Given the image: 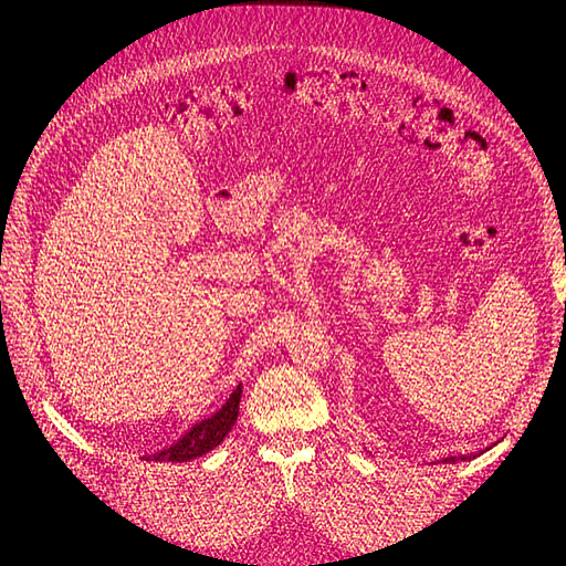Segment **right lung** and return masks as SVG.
Returning <instances> with one entry per match:
<instances>
[{"instance_id":"1","label":"right lung","mask_w":566,"mask_h":566,"mask_svg":"<svg viewBox=\"0 0 566 566\" xmlns=\"http://www.w3.org/2000/svg\"><path fill=\"white\" fill-rule=\"evenodd\" d=\"M241 387H235L233 394L229 397V401L221 406L217 413L208 420H202L198 424H193L177 443H172L169 449H163L153 455H144V460H153V462H186L193 460L202 453L212 451L214 447H219L224 437L231 432V427L238 418V403H241Z\"/></svg>"}]
</instances>
